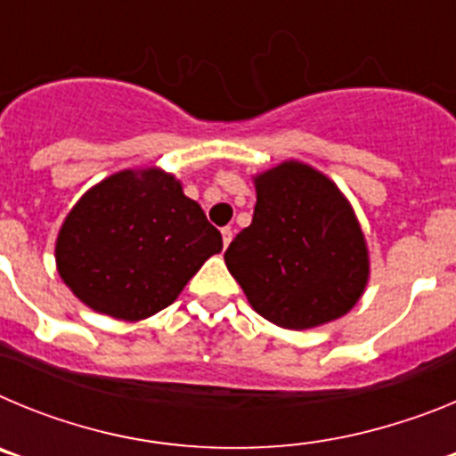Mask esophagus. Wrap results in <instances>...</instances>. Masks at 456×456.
Here are the masks:
<instances>
[{
  "label": "esophagus",
  "instance_id": "esophagus-1",
  "mask_svg": "<svg viewBox=\"0 0 456 456\" xmlns=\"http://www.w3.org/2000/svg\"><path fill=\"white\" fill-rule=\"evenodd\" d=\"M221 237H224V248L228 247V244H231V240H232V231L231 228H221Z\"/></svg>",
  "mask_w": 456,
  "mask_h": 456
}]
</instances>
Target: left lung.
<instances>
[{"instance_id": "obj_1", "label": "left lung", "mask_w": 456, "mask_h": 456, "mask_svg": "<svg viewBox=\"0 0 456 456\" xmlns=\"http://www.w3.org/2000/svg\"><path fill=\"white\" fill-rule=\"evenodd\" d=\"M256 209L224 260L257 315L301 331L347 315L370 278L363 231L336 183L308 164L256 175Z\"/></svg>"}]
</instances>
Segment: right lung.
I'll list each match as a JSON object with an SVG mask.
<instances>
[{
  "label": "right lung",
  "instance_id": "obj_1",
  "mask_svg": "<svg viewBox=\"0 0 456 456\" xmlns=\"http://www.w3.org/2000/svg\"><path fill=\"white\" fill-rule=\"evenodd\" d=\"M221 232L183 184L159 168L118 171L88 189L56 237L63 283L95 313L155 315L221 251Z\"/></svg>",
  "mask_w": 456,
  "mask_h": 456
}]
</instances>
